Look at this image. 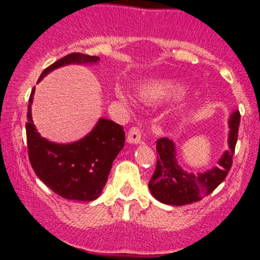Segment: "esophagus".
<instances>
[{
    "mask_svg": "<svg viewBox=\"0 0 260 260\" xmlns=\"http://www.w3.org/2000/svg\"><path fill=\"white\" fill-rule=\"evenodd\" d=\"M127 142L129 143V144H139V143L142 142V134H140V131L138 128L133 127L128 131Z\"/></svg>",
    "mask_w": 260,
    "mask_h": 260,
    "instance_id": "34e87169",
    "label": "esophagus"
}]
</instances>
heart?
Segmentation results:
<instances>
[{"label": "heart", "instance_id": "obj_1", "mask_svg": "<svg viewBox=\"0 0 260 260\" xmlns=\"http://www.w3.org/2000/svg\"><path fill=\"white\" fill-rule=\"evenodd\" d=\"M184 92V86L176 80L157 79L150 80L139 86L138 98L145 104H159L162 101L181 96ZM116 98L124 105H132V99L122 89L116 90Z\"/></svg>", "mask_w": 260, "mask_h": 260}]
</instances>
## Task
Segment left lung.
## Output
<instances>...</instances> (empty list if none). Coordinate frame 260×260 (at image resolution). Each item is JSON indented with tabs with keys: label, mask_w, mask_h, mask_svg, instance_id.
Segmentation results:
<instances>
[{
	"label": "left lung",
	"mask_w": 260,
	"mask_h": 260,
	"mask_svg": "<svg viewBox=\"0 0 260 260\" xmlns=\"http://www.w3.org/2000/svg\"><path fill=\"white\" fill-rule=\"evenodd\" d=\"M240 112L235 110L229 118V150L217 160V166L199 174L184 171L178 165L176 144L169 138H160L156 143L159 153L156 169L149 181V189L156 201L169 205L190 204L208 196L225 180L232 165V156L237 143Z\"/></svg>",
	"instance_id": "1"
}]
</instances>
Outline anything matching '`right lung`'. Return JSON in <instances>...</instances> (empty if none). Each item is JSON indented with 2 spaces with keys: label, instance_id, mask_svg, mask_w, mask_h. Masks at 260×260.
Wrapping results in <instances>:
<instances>
[{
  "label": "right lung",
  "instance_id": "add662e5",
  "mask_svg": "<svg viewBox=\"0 0 260 260\" xmlns=\"http://www.w3.org/2000/svg\"><path fill=\"white\" fill-rule=\"evenodd\" d=\"M96 56L70 53L41 73L38 83L52 71L68 64H96ZM35 88L28 105L26 142L31 168L56 194L70 201L91 202L99 198L105 187L112 162L124 145V131L120 124L99 118L95 127L76 142L59 144L38 132L31 117Z\"/></svg>",
  "mask_w": 260,
  "mask_h": 260
}]
</instances>
